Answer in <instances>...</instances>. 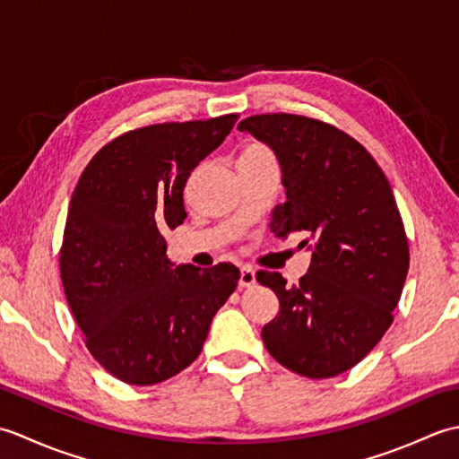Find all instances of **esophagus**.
Masks as SVG:
<instances>
[{
  "instance_id": "1",
  "label": "esophagus",
  "mask_w": 459,
  "mask_h": 459,
  "mask_svg": "<svg viewBox=\"0 0 459 459\" xmlns=\"http://www.w3.org/2000/svg\"><path fill=\"white\" fill-rule=\"evenodd\" d=\"M255 281H256L255 270L248 268V266H242V268H240V280H238V286H240V288H250V286H255Z\"/></svg>"
}]
</instances>
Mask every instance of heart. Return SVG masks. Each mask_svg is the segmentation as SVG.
<instances>
[{
	"label": "heart",
	"instance_id": "heart-1",
	"mask_svg": "<svg viewBox=\"0 0 459 459\" xmlns=\"http://www.w3.org/2000/svg\"><path fill=\"white\" fill-rule=\"evenodd\" d=\"M268 153H270V152H268V148H264V145L250 143V145H247L245 150H242L240 158H250V155H268Z\"/></svg>",
	"mask_w": 459,
	"mask_h": 459
}]
</instances>
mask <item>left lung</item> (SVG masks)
Wrapping results in <instances>:
<instances>
[{
  "label": "left lung",
  "mask_w": 459,
  "mask_h": 459,
  "mask_svg": "<svg viewBox=\"0 0 459 459\" xmlns=\"http://www.w3.org/2000/svg\"><path fill=\"white\" fill-rule=\"evenodd\" d=\"M238 130L268 143L280 161L286 203L274 209L272 230L314 240L298 286H286L278 272L256 274L280 301L262 341L301 377H337L386 333L403 294L411 252L393 189L373 155L331 124L260 114Z\"/></svg>",
  "instance_id": "8db88e82"
}]
</instances>
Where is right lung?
Masks as SVG:
<instances>
[{"instance_id":"add662e5","label":"right lung","mask_w":459,"mask_h":459,"mask_svg":"<svg viewBox=\"0 0 459 459\" xmlns=\"http://www.w3.org/2000/svg\"><path fill=\"white\" fill-rule=\"evenodd\" d=\"M238 120L153 124L106 143L71 197L61 280L92 357L135 386L158 385L199 357L235 291L232 264L173 266L161 230L187 217L183 189Z\"/></svg>"}]
</instances>
